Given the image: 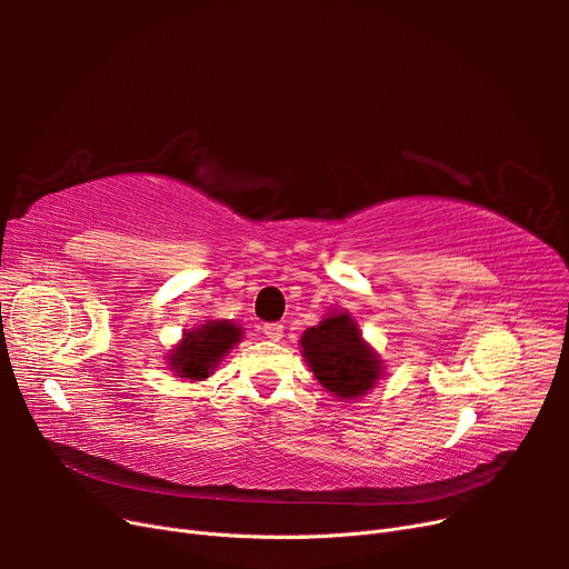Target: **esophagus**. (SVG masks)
<instances>
[{
    "instance_id": "1",
    "label": "esophagus",
    "mask_w": 569,
    "mask_h": 569,
    "mask_svg": "<svg viewBox=\"0 0 569 569\" xmlns=\"http://www.w3.org/2000/svg\"><path fill=\"white\" fill-rule=\"evenodd\" d=\"M282 332L284 327L280 322H266L263 325V335L270 339V341H280L282 339Z\"/></svg>"
}]
</instances>
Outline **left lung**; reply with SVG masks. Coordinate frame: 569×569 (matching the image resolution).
Masks as SVG:
<instances>
[{
	"instance_id": "8db88e82",
	"label": "left lung",
	"mask_w": 569,
	"mask_h": 569,
	"mask_svg": "<svg viewBox=\"0 0 569 569\" xmlns=\"http://www.w3.org/2000/svg\"><path fill=\"white\" fill-rule=\"evenodd\" d=\"M303 358L311 366L316 380L339 399H356L380 380V360L349 313L325 318L320 325L308 327L301 337Z\"/></svg>"
}]
</instances>
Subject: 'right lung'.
I'll return each instance as SVG.
<instances>
[{"label":"right lung","instance_id":"obj_1","mask_svg":"<svg viewBox=\"0 0 569 569\" xmlns=\"http://www.w3.org/2000/svg\"><path fill=\"white\" fill-rule=\"evenodd\" d=\"M242 339V327L228 320H211L197 332H187L182 343L170 353V368L184 380H203L234 343Z\"/></svg>","mask_w":569,"mask_h":569}]
</instances>
